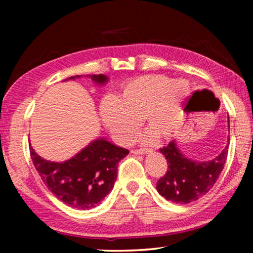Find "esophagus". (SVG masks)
Here are the masks:
<instances>
[{
	"label": "esophagus",
	"instance_id": "obj_1",
	"mask_svg": "<svg viewBox=\"0 0 253 253\" xmlns=\"http://www.w3.org/2000/svg\"><path fill=\"white\" fill-rule=\"evenodd\" d=\"M131 152H132L133 154H144L151 152V150H148V148H138V150H132Z\"/></svg>",
	"mask_w": 253,
	"mask_h": 253
}]
</instances>
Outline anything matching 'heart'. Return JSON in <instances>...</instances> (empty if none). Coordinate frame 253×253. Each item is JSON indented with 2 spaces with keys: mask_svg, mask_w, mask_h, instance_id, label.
<instances>
[{
  "mask_svg": "<svg viewBox=\"0 0 253 253\" xmlns=\"http://www.w3.org/2000/svg\"><path fill=\"white\" fill-rule=\"evenodd\" d=\"M167 81L157 76H144L127 82L117 98L107 96L100 105L103 124L121 144H129L136 136L141 119L153 130L145 140H153L157 134L167 137L171 133L179 108V95L186 89L184 82H175L171 89L178 96L161 93Z\"/></svg>",
  "mask_w": 253,
  "mask_h": 253,
  "instance_id": "b5f03b06",
  "label": "heart"
}]
</instances>
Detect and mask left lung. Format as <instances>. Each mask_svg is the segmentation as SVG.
<instances>
[{"label":"left lung","instance_id":"1","mask_svg":"<svg viewBox=\"0 0 253 253\" xmlns=\"http://www.w3.org/2000/svg\"><path fill=\"white\" fill-rule=\"evenodd\" d=\"M229 123V120H228ZM228 146L219 157L209 162L192 161L179 152L175 140L160 148L168 164L165 176L157 182V190L172 203L189 204L206 195L222 171L228 155Z\"/></svg>","mask_w":253,"mask_h":253}]
</instances>
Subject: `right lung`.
I'll return each mask as SVG.
<instances>
[{"mask_svg": "<svg viewBox=\"0 0 253 253\" xmlns=\"http://www.w3.org/2000/svg\"><path fill=\"white\" fill-rule=\"evenodd\" d=\"M77 77L79 76L68 79ZM89 77L100 85L108 81L105 75ZM30 153L37 171L53 195L74 209L89 210L98 206L112 191L117 176V165L129 151L99 138L64 162L44 160L31 145Z\"/></svg>", "mask_w": 253, "mask_h": 253, "instance_id": "add662e5", "label": "right lung"}]
</instances>
